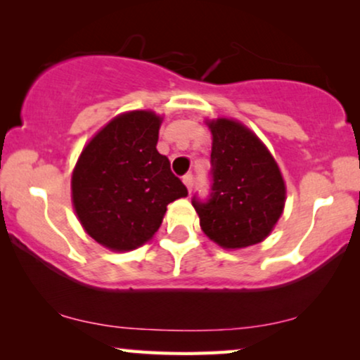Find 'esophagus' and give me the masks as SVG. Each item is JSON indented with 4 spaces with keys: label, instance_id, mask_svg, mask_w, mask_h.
Instances as JSON below:
<instances>
[{
    "label": "esophagus",
    "instance_id": "34e87169",
    "mask_svg": "<svg viewBox=\"0 0 360 360\" xmlns=\"http://www.w3.org/2000/svg\"><path fill=\"white\" fill-rule=\"evenodd\" d=\"M184 184L186 185V188H188V191L191 193V190H193V185H195V176L191 175V174L185 175L184 176Z\"/></svg>",
    "mask_w": 360,
    "mask_h": 360
}]
</instances>
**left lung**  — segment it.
I'll return each instance as SVG.
<instances>
[{"label": "left lung", "mask_w": 360, "mask_h": 360, "mask_svg": "<svg viewBox=\"0 0 360 360\" xmlns=\"http://www.w3.org/2000/svg\"><path fill=\"white\" fill-rule=\"evenodd\" d=\"M208 126L213 134L210 195L191 198L201 229L226 249L257 244L283 211L285 184L277 162L239 122L223 117Z\"/></svg>", "instance_id": "1"}]
</instances>
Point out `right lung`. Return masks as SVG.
Instances as JSON below:
<instances>
[{
	"label": "right lung",
	"mask_w": 360,
	"mask_h": 360,
	"mask_svg": "<svg viewBox=\"0 0 360 360\" xmlns=\"http://www.w3.org/2000/svg\"><path fill=\"white\" fill-rule=\"evenodd\" d=\"M160 117L131 111L103 127L83 149L72 198L83 228L112 250H131L160 228L167 205L188 195L155 149Z\"/></svg>",
	"instance_id": "1"
}]
</instances>
